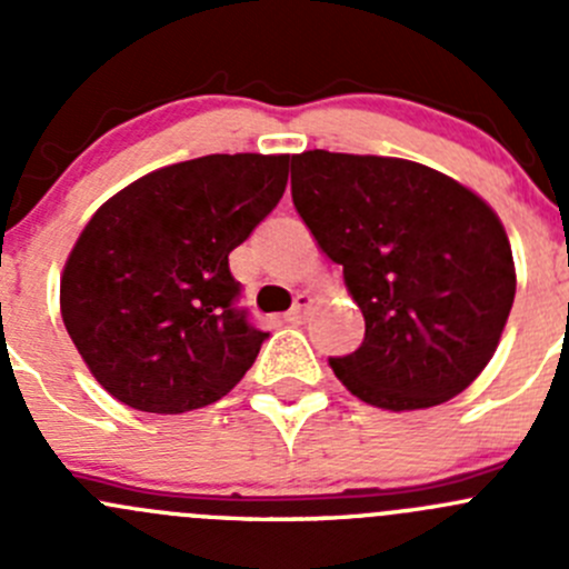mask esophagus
Here are the masks:
<instances>
[{
    "label": "esophagus",
    "instance_id": "obj_1",
    "mask_svg": "<svg viewBox=\"0 0 569 569\" xmlns=\"http://www.w3.org/2000/svg\"><path fill=\"white\" fill-rule=\"evenodd\" d=\"M311 306H313L311 295H297L295 306H291V311L286 313L283 319L289 321V325H302V321H306V317H308V311H311Z\"/></svg>",
    "mask_w": 569,
    "mask_h": 569
}]
</instances>
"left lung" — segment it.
<instances>
[{
  "label": "left lung",
  "mask_w": 569,
  "mask_h": 569,
  "mask_svg": "<svg viewBox=\"0 0 569 569\" xmlns=\"http://www.w3.org/2000/svg\"><path fill=\"white\" fill-rule=\"evenodd\" d=\"M291 198L366 319L363 343L330 358L338 380L393 412L462 393L490 363L515 302L496 211L418 162L330 151L291 159Z\"/></svg>",
  "instance_id": "left-lung-1"
}]
</instances>
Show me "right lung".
I'll use <instances>...</instances> for the list:
<instances>
[{"label": "right lung", "instance_id": "add662e5", "mask_svg": "<svg viewBox=\"0 0 569 569\" xmlns=\"http://www.w3.org/2000/svg\"><path fill=\"white\" fill-rule=\"evenodd\" d=\"M289 157L211 153L120 189L73 244L60 311L96 380L142 412L222 399L269 332L239 308L228 256L278 206Z\"/></svg>", "mask_w": 569, "mask_h": 569}]
</instances>
